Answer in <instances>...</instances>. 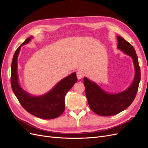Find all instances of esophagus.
<instances>
[{
	"instance_id": "esophagus-1",
	"label": "esophagus",
	"mask_w": 148,
	"mask_h": 148,
	"mask_svg": "<svg viewBox=\"0 0 148 148\" xmlns=\"http://www.w3.org/2000/svg\"><path fill=\"white\" fill-rule=\"evenodd\" d=\"M77 76L78 79H82L84 77V73L81 71H78L77 73Z\"/></svg>"
}]
</instances>
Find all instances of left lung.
<instances>
[{
	"mask_svg": "<svg viewBox=\"0 0 148 148\" xmlns=\"http://www.w3.org/2000/svg\"><path fill=\"white\" fill-rule=\"evenodd\" d=\"M118 49L130 56L135 65L134 80L126 90L117 94H109L101 89L95 82L84 78L85 92L91 109L97 115L110 116L117 114L126 109L135 99L141 79V71L138 57L134 47L122 37L117 36Z\"/></svg>",
	"mask_w": 148,
	"mask_h": 148,
	"instance_id": "left-lung-1",
	"label": "left lung"
}]
</instances>
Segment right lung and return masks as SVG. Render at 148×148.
Returning <instances> with one entry per match:
<instances>
[{
  "instance_id": "1",
  "label": "right lung",
  "mask_w": 148,
  "mask_h": 148,
  "mask_svg": "<svg viewBox=\"0 0 148 148\" xmlns=\"http://www.w3.org/2000/svg\"><path fill=\"white\" fill-rule=\"evenodd\" d=\"M32 37L26 39L16 50L11 66V86L15 95L23 108L36 117L42 119H53L59 117L65 110L66 92L77 82L76 73L62 79L51 91L42 96H33L25 91L18 83L17 74V58L21 47L28 43Z\"/></svg>"
}]
</instances>
